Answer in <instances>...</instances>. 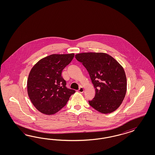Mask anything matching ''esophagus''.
<instances>
[{"label": "esophagus", "mask_w": 155, "mask_h": 155, "mask_svg": "<svg viewBox=\"0 0 155 155\" xmlns=\"http://www.w3.org/2000/svg\"><path fill=\"white\" fill-rule=\"evenodd\" d=\"M84 89L82 87H80V89L78 90V92H80L81 93H83V92H84Z\"/></svg>", "instance_id": "34e87169"}]
</instances>
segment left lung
Segmentation results:
<instances>
[{
  "mask_svg": "<svg viewBox=\"0 0 155 155\" xmlns=\"http://www.w3.org/2000/svg\"><path fill=\"white\" fill-rule=\"evenodd\" d=\"M89 72L95 94L89 104L99 113L115 111L122 104L127 91V78L122 66L105 53L86 52L75 55Z\"/></svg>",
  "mask_w": 155,
  "mask_h": 155,
  "instance_id": "8db88e82",
  "label": "left lung"
}]
</instances>
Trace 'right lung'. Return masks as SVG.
<instances>
[{
	"mask_svg": "<svg viewBox=\"0 0 155 155\" xmlns=\"http://www.w3.org/2000/svg\"><path fill=\"white\" fill-rule=\"evenodd\" d=\"M74 53L54 54L38 61L30 71L27 80L29 98L40 113L53 115L66 105L75 90L66 87L62 71Z\"/></svg>",
	"mask_w": 155,
	"mask_h": 155,
	"instance_id": "obj_1",
	"label": "right lung"
}]
</instances>
